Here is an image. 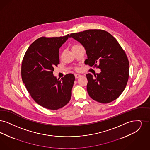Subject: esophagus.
Returning <instances> with one entry per match:
<instances>
[{
    "instance_id": "34e87169",
    "label": "esophagus",
    "mask_w": 150,
    "mask_h": 150,
    "mask_svg": "<svg viewBox=\"0 0 150 150\" xmlns=\"http://www.w3.org/2000/svg\"><path fill=\"white\" fill-rule=\"evenodd\" d=\"M74 76H75V77H76V78H79V77H81V74H74Z\"/></svg>"
}]
</instances>
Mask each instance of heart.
<instances>
[{"instance_id": "heart-1", "label": "heart", "mask_w": 150, "mask_h": 150, "mask_svg": "<svg viewBox=\"0 0 150 150\" xmlns=\"http://www.w3.org/2000/svg\"><path fill=\"white\" fill-rule=\"evenodd\" d=\"M79 46V45H75L73 46V47H75V46Z\"/></svg>"}]
</instances>
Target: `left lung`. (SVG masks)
<instances>
[{"mask_svg":"<svg viewBox=\"0 0 150 150\" xmlns=\"http://www.w3.org/2000/svg\"><path fill=\"white\" fill-rule=\"evenodd\" d=\"M69 37L85 47L86 64L92 67L98 63L101 69L94 76L86 74L90 96L103 104L116 100L124 91L129 73L128 59L117 40L107 31L96 29L73 33Z\"/></svg>","mask_w":150,"mask_h":150,"instance_id":"8db88e82","label":"left lung"}]
</instances>
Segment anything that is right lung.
<instances>
[{"mask_svg":"<svg viewBox=\"0 0 150 150\" xmlns=\"http://www.w3.org/2000/svg\"><path fill=\"white\" fill-rule=\"evenodd\" d=\"M68 37L69 34L36 40L22 63V79L27 91L36 103L50 110L63 108L72 96L74 76L69 73L59 79L53 75L54 67L59 64V49Z\"/></svg>","mask_w":150,"mask_h":150,"instance_id":"1","label":"right lung"}]
</instances>
